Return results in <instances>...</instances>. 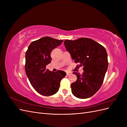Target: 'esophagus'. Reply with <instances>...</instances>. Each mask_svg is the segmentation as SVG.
I'll return each mask as SVG.
<instances>
[{"instance_id":"1","label":"esophagus","mask_w":127,"mask_h":127,"mask_svg":"<svg viewBox=\"0 0 127 127\" xmlns=\"http://www.w3.org/2000/svg\"><path fill=\"white\" fill-rule=\"evenodd\" d=\"M66 74H67V76H69V75H70L71 74V72L68 71V72H66Z\"/></svg>"}]
</instances>
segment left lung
Segmentation results:
<instances>
[{"mask_svg": "<svg viewBox=\"0 0 127 127\" xmlns=\"http://www.w3.org/2000/svg\"><path fill=\"white\" fill-rule=\"evenodd\" d=\"M64 44L75 63L83 67L82 75L73 72L77 79L71 84L72 94L82 99L92 96L101 87L108 67L105 49L97 42L85 37L65 40Z\"/></svg>", "mask_w": 127, "mask_h": 127, "instance_id": "1", "label": "left lung"}]
</instances>
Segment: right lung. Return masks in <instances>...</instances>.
<instances>
[{"mask_svg": "<svg viewBox=\"0 0 127 127\" xmlns=\"http://www.w3.org/2000/svg\"><path fill=\"white\" fill-rule=\"evenodd\" d=\"M63 41L43 37L33 41L26 51V74L34 89L42 95L56 94L59 90L61 79L66 75L63 71L53 72L46 69V65L51 63V51Z\"/></svg>", "mask_w": 127, "mask_h": 127, "instance_id": "1", "label": "right lung"}]
</instances>
